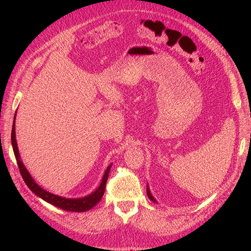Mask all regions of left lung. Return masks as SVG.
Returning a JSON list of instances; mask_svg holds the SVG:
<instances>
[{
  "label": "left lung",
  "instance_id": "1",
  "mask_svg": "<svg viewBox=\"0 0 251 251\" xmlns=\"http://www.w3.org/2000/svg\"><path fill=\"white\" fill-rule=\"evenodd\" d=\"M147 194H148V197H149V198H150L151 201H153V202H156V200L154 199V197L151 196V192H150V188H149V186H147Z\"/></svg>",
  "mask_w": 251,
  "mask_h": 251
}]
</instances>
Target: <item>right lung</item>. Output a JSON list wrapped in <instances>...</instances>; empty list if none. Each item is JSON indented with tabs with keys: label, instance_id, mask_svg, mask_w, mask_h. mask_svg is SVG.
<instances>
[{
	"label": "right lung",
	"instance_id": "add662e5",
	"mask_svg": "<svg viewBox=\"0 0 251 251\" xmlns=\"http://www.w3.org/2000/svg\"><path fill=\"white\" fill-rule=\"evenodd\" d=\"M14 120H16V115H14ZM14 120H13L12 131H11L12 149H13L14 156H16V159H17L20 173L22 175L23 179H24L26 185L30 188V191H31L33 194H35L37 197H40V198H42L43 200H45L46 202H48L52 205H54V206H56L58 208L67 210V211L82 212V211H87L92 207H94L95 205L101 200L102 196L104 194V188H105V184H107V180H108V177H109V173H110V169H111L112 164H110L108 166L107 171L104 172V175L102 177L100 185L98 186V188L92 194L83 197V198H77V199L64 198V197L53 195V194H51L47 191H45V189H43L39 184L36 183V182L33 180V178L31 177V175L29 174V172L25 168L24 163L22 162L21 157H20V153H19L17 140H16V121H14Z\"/></svg>",
	"mask_w": 251,
	"mask_h": 251
}]
</instances>
